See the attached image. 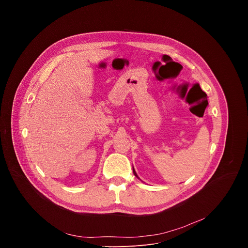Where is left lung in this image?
I'll use <instances>...</instances> for the list:
<instances>
[{
  "label": "left lung",
  "mask_w": 248,
  "mask_h": 248,
  "mask_svg": "<svg viewBox=\"0 0 248 248\" xmlns=\"http://www.w3.org/2000/svg\"><path fill=\"white\" fill-rule=\"evenodd\" d=\"M133 173H134V175L136 176V178H138V176H137V174H136V172H135V170H134V169H133Z\"/></svg>",
  "instance_id": "8db88e82"
}]
</instances>
